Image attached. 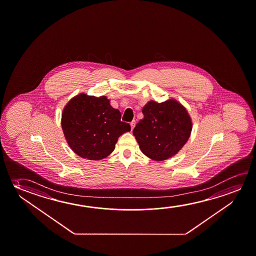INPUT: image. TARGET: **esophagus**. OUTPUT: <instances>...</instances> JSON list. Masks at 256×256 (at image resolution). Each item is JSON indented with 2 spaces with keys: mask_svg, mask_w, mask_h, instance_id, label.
Here are the masks:
<instances>
[{
  "mask_svg": "<svg viewBox=\"0 0 256 256\" xmlns=\"http://www.w3.org/2000/svg\"><path fill=\"white\" fill-rule=\"evenodd\" d=\"M130 126H131V130H133V128H134V126H136V120H132L131 123H130Z\"/></svg>",
  "mask_w": 256,
  "mask_h": 256,
  "instance_id": "esophagus-1",
  "label": "esophagus"
}]
</instances>
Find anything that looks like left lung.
<instances>
[{
    "instance_id": "left-lung-1",
    "label": "left lung",
    "mask_w": 256,
    "mask_h": 256,
    "mask_svg": "<svg viewBox=\"0 0 256 256\" xmlns=\"http://www.w3.org/2000/svg\"><path fill=\"white\" fill-rule=\"evenodd\" d=\"M144 118L133 130L142 154L162 162L173 157L188 141L192 123L184 107L176 100L150 101L142 108Z\"/></svg>"
}]
</instances>
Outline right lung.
<instances>
[{"label": "right lung", "instance_id": "add662e5", "mask_svg": "<svg viewBox=\"0 0 256 256\" xmlns=\"http://www.w3.org/2000/svg\"><path fill=\"white\" fill-rule=\"evenodd\" d=\"M122 114L102 96L80 94L72 98L62 114V128L68 144L80 157L99 160L110 155L118 138L130 131Z\"/></svg>", "mask_w": 256, "mask_h": 256}]
</instances>
